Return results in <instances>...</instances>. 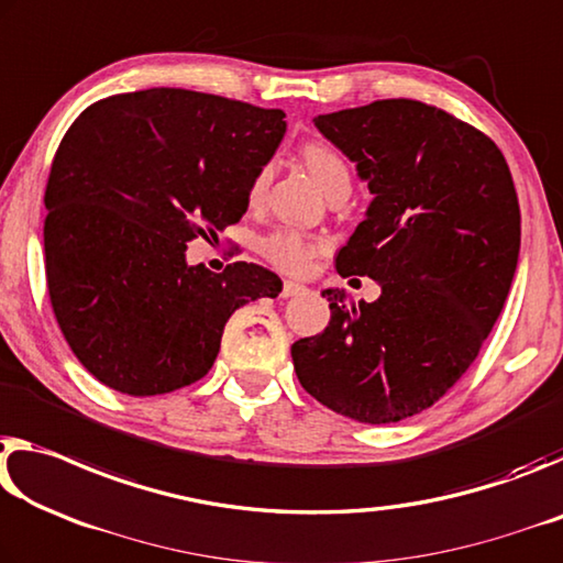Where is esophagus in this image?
<instances>
[{"instance_id": "34e87169", "label": "esophagus", "mask_w": 563, "mask_h": 563, "mask_svg": "<svg viewBox=\"0 0 563 563\" xmlns=\"http://www.w3.org/2000/svg\"><path fill=\"white\" fill-rule=\"evenodd\" d=\"M307 291V287H303V284H297V282H284V287H282V297L284 299H289V297H299V294H303Z\"/></svg>"}]
</instances>
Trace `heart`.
<instances>
[{
  "label": "heart",
  "instance_id": "1",
  "mask_svg": "<svg viewBox=\"0 0 563 563\" xmlns=\"http://www.w3.org/2000/svg\"><path fill=\"white\" fill-rule=\"evenodd\" d=\"M301 159L311 172V177L324 187L327 195L339 187H349V184H352V172H349V164L342 156V152L334 150V146L327 142L314 140L303 144ZM269 174H272L269 167H262L254 174L252 184H249V201H252V205H256V201L264 197L266 184H269ZM321 249H324V242H321V239L301 234L297 229H274V232L266 234L260 244V252L264 254V260L287 274L307 272V266L321 252Z\"/></svg>",
  "mask_w": 563,
  "mask_h": 563
}]
</instances>
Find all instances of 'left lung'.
<instances>
[{
	"mask_svg": "<svg viewBox=\"0 0 563 563\" xmlns=\"http://www.w3.org/2000/svg\"><path fill=\"white\" fill-rule=\"evenodd\" d=\"M374 199L336 254L342 276L382 297L352 303L327 289L329 327L291 344L317 401L362 423H394L439 401L478 356L519 262L521 211L489 136L417 99L319 114Z\"/></svg>",
	"mask_w": 563,
	"mask_h": 563,
	"instance_id": "8db88e82",
	"label": "left lung"
}]
</instances>
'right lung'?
Masks as SVG:
<instances>
[{
  "mask_svg": "<svg viewBox=\"0 0 563 563\" xmlns=\"http://www.w3.org/2000/svg\"><path fill=\"white\" fill-rule=\"evenodd\" d=\"M284 132L282 109L169 87L74 119L44 191V266L62 334L95 379L129 396L195 384L229 317L279 297L274 272L189 266L187 244L242 219Z\"/></svg>",
  "mask_w": 563,
  "mask_h": 563,
  "instance_id": "obj_1",
  "label": "right lung"
}]
</instances>
